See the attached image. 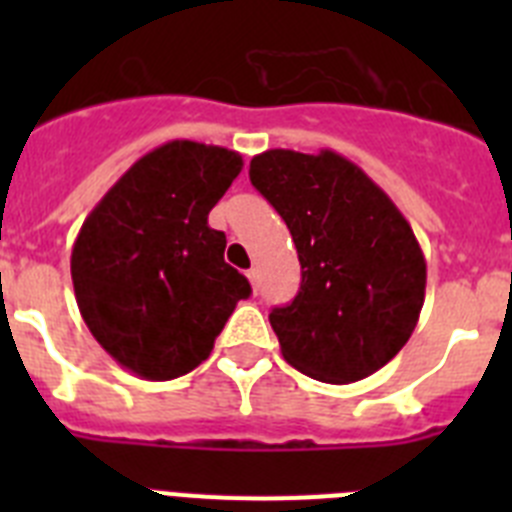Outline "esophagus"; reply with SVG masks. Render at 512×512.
I'll return each mask as SVG.
<instances>
[{"mask_svg":"<svg viewBox=\"0 0 512 512\" xmlns=\"http://www.w3.org/2000/svg\"><path fill=\"white\" fill-rule=\"evenodd\" d=\"M246 277H248V282H251L253 292H259V269H248Z\"/></svg>","mask_w":512,"mask_h":512,"instance_id":"1","label":"esophagus"}]
</instances>
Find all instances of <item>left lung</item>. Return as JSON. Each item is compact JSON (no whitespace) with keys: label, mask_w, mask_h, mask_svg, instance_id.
I'll list each match as a JSON object with an SVG mask.
<instances>
[{"label":"left lung","mask_w":512,"mask_h":512,"mask_svg":"<svg viewBox=\"0 0 512 512\" xmlns=\"http://www.w3.org/2000/svg\"><path fill=\"white\" fill-rule=\"evenodd\" d=\"M248 174L287 223L302 266L295 300L269 315L284 361L328 384L382 369L413 336L425 300V256L405 215L328 148H271Z\"/></svg>","instance_id":"obj_1"}]
</instances>
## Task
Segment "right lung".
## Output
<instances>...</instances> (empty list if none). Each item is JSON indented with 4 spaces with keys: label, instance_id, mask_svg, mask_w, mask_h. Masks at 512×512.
Wrapping results in <instances>:
<instances>
[{
    "label": "right lung",
    "instance_id": "right-lung-1",
    "mask_svg": "<svg viewBox=\"0 0 512 512\" xmlns=\"http://www.w3.org/2000/svg\"><path fill=\"white\" fill-rule=\"evenodd\" d=\"M241 169V153L169 140L140 156L81 225L71 251L76 305L99 346L135 377L192 372L251 295L225 264V233L207 225Z\"/></svg>",
    "mask_w": 512,
    "mask_h": 512
}]
</instances>
